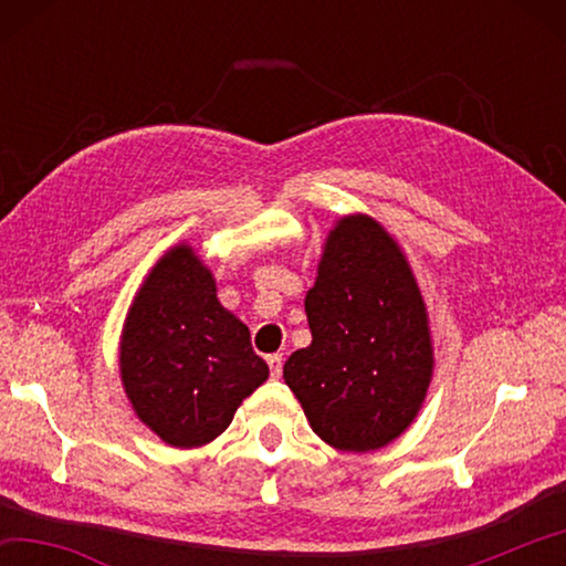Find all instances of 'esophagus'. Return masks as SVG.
I'll return each mask as SVG.
<instances>
[{"instance_id": "obj_1", "label": "esophagus", "mask_w": 566, "mask_h": 566, "mask_svg": "<svg viewBox=\"0 0 566 566\" xmlns=\"http://www.w3.org/2000/svg\"><path fill=\"white\" fill-rule=\"evenodd\" d=\"M266 364H270L272 377H282V354H270V357H266Z\"/></svg>"}]
</instances>
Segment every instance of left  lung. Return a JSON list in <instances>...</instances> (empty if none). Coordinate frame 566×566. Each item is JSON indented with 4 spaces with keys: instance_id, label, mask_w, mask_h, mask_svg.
<instances>
[{
    "instance_id": "8db88e82",
    "label": "left lung",
    "mask_w": 566,
    "mask_h": 566,
    "mask_svg": "<svg viewBox=\"0 0 566 566\" xmlns=\"http://www.w3.org/2000/svg\"><path fill=\"white\" fill-rule=\"evenodd\" d=\"M312 344L284 381L324 442L371 452L417 417L432 381L427 306L399 244L377 219L342 217L304 300Z\"/></svg>"
}]
</instances>
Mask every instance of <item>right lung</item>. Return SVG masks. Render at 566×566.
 I'll list each match as a JSON object with an SVG mask.
<instances>
[{
  "instance_id": "right-lung-1",
  "label": "right lung",
  "mask_w": 566,
  "mask_h": 566,
  "mask_svg": "<svg viewBox=\"0 0 566 566\" xmlns=\"http://www.w3.org/2000/svg\"><path fill=\"white\" fill-rule=\"evenodd\" d=\"M119 371L137 417L179 449L222 434L270 377L247 324L219 304L214 276L189 244L171 247L134 296Z\"/></svg>"
}]
</instances>
